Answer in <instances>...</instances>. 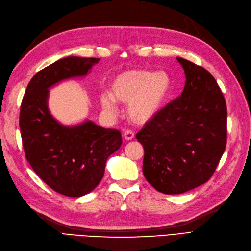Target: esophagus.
<instances>
[{
	"label": "esophagus",
	"instance_id": "esophagus-1",
	"mask_svg": "<svg viewBox=\"0 0 251 251\" xmlns=\"http://www.w3.org/2000/svg\"><path fill=\"white\" fill-rule=\"evenodd\" d=\"M134 132H133L132 130H126L125 132H124V138L125 140H126V141H131V140H133V138H134Z\"/></svg>",
	"mask_w": 251,
	"mask_h": 251
}]
</instances>
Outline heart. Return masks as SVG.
Masks as SVG:
<instances>
[{"label":"heart","instance_id":"1","mask_svg":"<svg viewBox=\"0 0 251 251\" xmlns=\"http://www.w3.org/2000/svg\"><path fill=\"white\" fill-rule=\"evenodd\" d=\"M171 87L163 72L129 70L117 75L111 82V93L100 96L102 107L108 113L117 111V101L129 103L127 113L136 124H145L162 107Z\"/></svg>","mask_w":251,"mask_h":251}]
</instances>
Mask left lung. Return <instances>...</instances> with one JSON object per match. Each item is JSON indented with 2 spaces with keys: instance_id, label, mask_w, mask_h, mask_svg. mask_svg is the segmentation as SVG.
I'll use <instances>...</instances> for the list:
<instances>
[{
  "instance_id": "8db88e82",
  "label": "left lung",
  "mask_w": 251,
  "mask_h": 251,
  "mask_svg": "<svg viewBox=\"0 0 251 251\" xmlns=\"http://www.w3.org/2000/svg\"><path fill=\"white\" fill-rule=\"evenodd\" d=\"M177 60L186 74L183 91L136 134L145 151L144 176L165 194L208 181L226 146V104L218 83L202 66Z\"/></svg>"
}]
</instances>
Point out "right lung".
Wrapping results in <instances>:
<instances>
[{
  "instance_id": "add662e5",
  "label": "right lung",
  "mask_w": 251,
  "mask_h": 251,
  "mask_svg": "<svg viewBox=\"0 0 251 251\" xmlns=\"http://www.w3.org/2000/svg\"><path fill=\"white\" fill-rule=\"evenodd\" d=\"M99 58L68 57L33 76L22 99L19 126L27 162L37 176L66 197L91 192L102 180L105 164L122 144L119 130L85 121L65 126L50 115L48 89L55 83L85 76Z\"/></svg>"
}]
</instances>
